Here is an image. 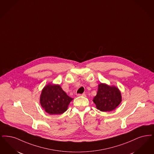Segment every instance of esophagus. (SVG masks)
Here are the masks:
<instances>
[{
	"label": "esophagus",
	"instance_id": "obj_1",
	"mask_svg": "<svg viewBox=\"0 0 154 154\" xmlns=\"http://www.w3.org/2000/svg\"><path fill=\"white\" fill-rule=\"evenodd\" d=\"M78 96H82V97H86V94H84V93H83V94H79Z\"/></svg>",
	"mask_w": 154,
	"mask_h": 154
}]
</instances>
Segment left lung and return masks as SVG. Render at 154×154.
Masks as SVG:
<instances>
[{"mask_svg": "<svg viewBox=\"0 0 154 154\" xmlns=\"http://www.w3.org/2000/svg\"><path fill=\"white\" fill-rule=\"evenodd\" d=\"M122 101V94L119 88L105 83L99 84L97 94L93 99L96 108L102 112L113 111Z\"/></svg>", "mask_w": 154, "mask_h": 154, "instance_id": "obj_1", "label": "left lung"}]
</instances>
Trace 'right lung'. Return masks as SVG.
Wrapping results in <instances>:
<instances>
[{
	"instance_id": "right-lung-1",
	"label": "right lung",
	"mask_w": 154,
	"mask_h": 154,
	"mask_svg": "<svg viewBox=\"0 0 154 154\" xmlns=\"http://www.w3.org/2000/svg\"><path fill=\"white\" fill-rule=\"evenodd\" d=\"M73 100L62 90L59 84L49 83L42 90L39 101L48 113L60 115L68 109L69 105Z\"/></svg>"
}]
</instances>
